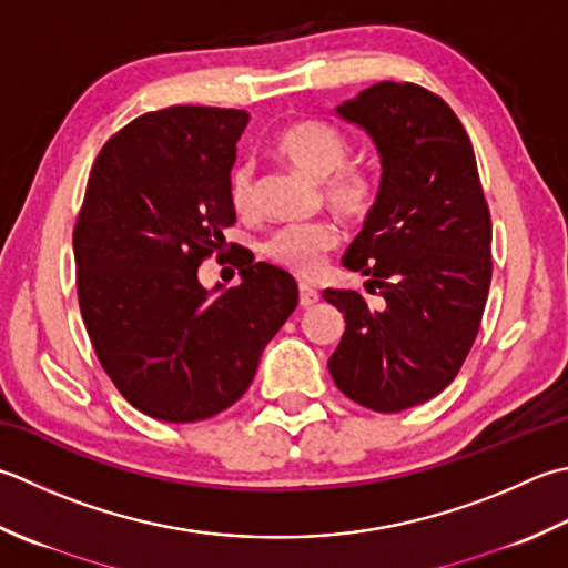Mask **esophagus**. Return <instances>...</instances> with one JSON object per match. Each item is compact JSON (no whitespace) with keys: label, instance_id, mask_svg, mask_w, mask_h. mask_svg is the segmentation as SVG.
<instances>
[{"label":"esophagus","instance_id":"1","mask_svg":"<svg viewBox=\"0 0 568 568\" xmlns=\"http://www.w3.org/2000/svg\"><path fill=\"white\" fill-rule=\"evenodd\" d=\"M297 293H300V305H303V307H313V305L317 303V300H320L317 287L305 283V281L297 285Z\"/></svg>","mask_w":568,"mask_h":568}]
</instances>
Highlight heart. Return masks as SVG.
I'll list each match as a JSON object with an SVG mask.
<instances>
[{"label":"heart","instance_id":"b5f03b06","mask_svg":"<svg viewBox=\"0 0 568 568\" xmlns=\"http://www.w3.org/2000/svg\"><path fill=\"white\" fill-rule=\"evenodd\" d=\"M275 152L297 170L322 180V194L339 214L364 219L376 204L379 182L364 164H349V140L335 125L322 120H297L275 135ZM231 204L248 211L255 199L253 166L241 162L229 176ZM339 229L332 221H305L275 231L265 241V255L297 275H315L327 253L337 246Z\"/></svg>","mask_w":568,"mask_h":568}]
</instances>
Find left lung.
<instances>
[{
    "label": "left lung",
    "instance_id": "left-lung-1",
    "mask_svg": "<svg viewBox=\"0 0 568 568\" xmlns=\"http://www.w3.org/2000/svg\"><path fill=\"white\" fill-rule=\"evenodd\" d=\"M337 115L382 158L376 204L342 258L382 300L322 293L347 322L327 366L352 402L396 414L440 394L468 357L493 281L490 209L468 132L436 93L382 81Z\"/></svg>",
    "mask_w": 568,
    "mask_h": 568
}]
</instances>
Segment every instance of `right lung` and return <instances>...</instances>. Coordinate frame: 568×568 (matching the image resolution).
Instances as JSON below:
<instances>
[{
	"label": "right lung",
	"mask_w": 568,
	"mask_h": 568,
	"mask_svg": "<svg viewBox=\"0 0 568 568\" xmlns=\"http://www.w3.org/2000/svg\"><path fill=\"white\" fill-rule=\"evenodd\" d=\"M246 110L172 105L110 138L73 229L78 305L98 362L142 414L194 424L246 394L297 305V283L239 251L241 285L206 291L226 239L229 176Z\"/></svg>",
	"instance_id": "1"
}]
</instances>
